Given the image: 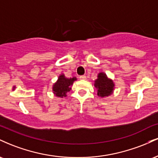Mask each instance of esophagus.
<instances>
[{
  "mask_svg": "<svg viewBox=\"0 0 158 158\" xmlns=\"http://www.w3.org/2000/svg\"><path fill=\"white\" fill-rule=\"evenodd\" d=\"M79 79H80L81 80H85V79H86V76H85V75L79 76Z\"/></svg>",
  "mask_w": 158,
  "mask_h": 158,
  "instance_id": "34e87169",
  "label": "esophagus"
}]
</instances>
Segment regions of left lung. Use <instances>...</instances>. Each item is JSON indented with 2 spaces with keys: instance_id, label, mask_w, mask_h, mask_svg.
Listing matches in <instances>:
<instances>
[{
  "instance_id": "1",
  "label": "left lung",
  "mask_w": 158,
  "mask_h": 158,
  "mask_svg": "<svg viewBox=\"0 0 158 158\" xmlns=\"http://www.w3.org/2000/svg\"><path fill=\"white\" fill-rule=\"evenodd\" d=\"M94 85L98 89L97 95L101 97H108L113 92L114 87L113 81L108 79L106 74L103 73H99L98 79L95 81Z\"/></svg>"
}]
</instances>
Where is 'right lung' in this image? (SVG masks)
<instances>
[{
    "label": "right lung",
    "instance_id": "right-lung-1",
    "mask_svg": "<svg viewBox=\"0 0 158 158\" xmlns=\"http://www.w3.org/2000/svg\"><path fill=\"white\" fill-rule=\"evenodd\" d=\"M75 80H77V78L73 77L68 79V78H65L64 75H61L59 77L57 82L55 83L52 87L53 93L56 94V97H66V93L70 91V90L71 89L70 85L73 84Z\"/></svg>",
    "mask_w": 158,
    "mask_h": 158
}]
</instances>
